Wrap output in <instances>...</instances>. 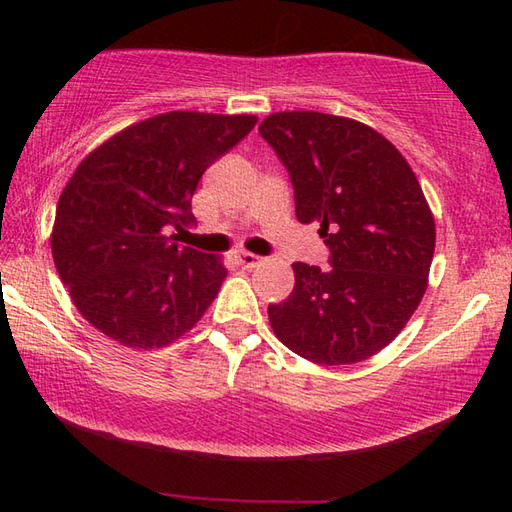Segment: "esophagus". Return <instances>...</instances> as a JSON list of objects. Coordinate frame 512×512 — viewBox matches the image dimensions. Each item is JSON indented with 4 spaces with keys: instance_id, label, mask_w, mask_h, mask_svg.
I'll return each instance as SVG.
<instances>
[{
    "instance_id": "1",
    "label": "esophagus",
    "mask_w": 512,
    "mask_h": 512,
    "mask_svg": "<svg viewBox=\"0 0 512 512\" xmlns=\"http://www.w3.org/2000/svg\"><path fill=\"white\" fill-rule=\"evenodd\" d=\"M235 262L242 268H257L259 264L264 262V259L253 255V253H239V255H235Z\"/></svg>"
}]
</instances>
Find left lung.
Wrapping results in <instances>:
<instances>
[{"instance_id":"1","label":"left lung","mask_w":512,"mask_h":512,"mask_svg":"<svg viewBox=\"0 0 512 512\" xmlns=\"http://www.w3.org/2000/svg\"><path fill=\"white\" fill-rule=\"evenodd\" d=\"M290 173L301 224L317 222L330 268L297 262L295 288L268 306L277 339L317 365L383 350L427 290L436 222L416 173L376 129L321 112L259 125Z\"/></svg>"}]
</instances>
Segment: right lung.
Instances as JSON below:
<instances>
[{
    "mask_svg": "<svg viewBox=\"0 0 512 512\" xmlns=\"http://www.w3.org/2000/svg\"><path fill=\"white\" fill-rule=\"evenodd\" d=\"M257 116L167 112L96 147L57 204L52 257L85 321L134 350L189 332L211 306L226 268L180 246L195 217L202 173L255 127Z\"/></svg>",
    "mask_w": 512,
    "mask_h": 512,
    "instance_id": "right-lung-1",
    "label": "right lung"
}]
</instances>
